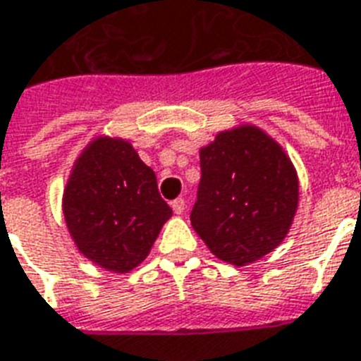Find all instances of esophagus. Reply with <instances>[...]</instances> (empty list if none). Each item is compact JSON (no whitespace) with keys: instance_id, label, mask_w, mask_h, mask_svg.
Instances as JSON below:
<instances>
[{"instance_id":"obj_1","label":"esophagus","mask_w":361,"mask_h":361,"mask_svg":"<svg viewBox=\"0 0 361 361\" xmlns=\"http://www.w3.org/2000/svg\"><path fill=\"white\" fill-rule=\"evenodd\" d=\"M172 209H174L176 215H181L183 211H185V198H176L174 202H172Z\"/></svg>"}]
</instances>
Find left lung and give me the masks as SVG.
<instances>
[{
  "label": "left lung",
  "mask_w": 361,
  "mask_h": 361,
  "mask_svg": "<svg viewBox=\"0 0 361 361\" xmlns=\"http://www.w3.org/2000/svg\"><path fill=\"white\" fill-rule=\"evenodd\" d=\"M190 224L219 259L247 265L283 241L298 180L280 146L254 126L222 131L200 150Z\"/></svg>",
  "instance_id": "1"
}]
</instances>
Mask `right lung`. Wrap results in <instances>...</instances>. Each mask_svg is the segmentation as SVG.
<instances>
[{"label":"right lung","mask_w":361,"mask_h":361,"mask_svg":"<svg viewBox=\"0 0 361 361\" xmlns=\"http://www.w3.org/2000/svg\"><path fill=\"white\" fill-rule=\"evenodd\" d=\"M63 211L79 252L114 272L139 265L172 215L154 171L120 139H98L81 154Z\"/></svg>","instance_id":"right-lung-1"}]
</instances>
